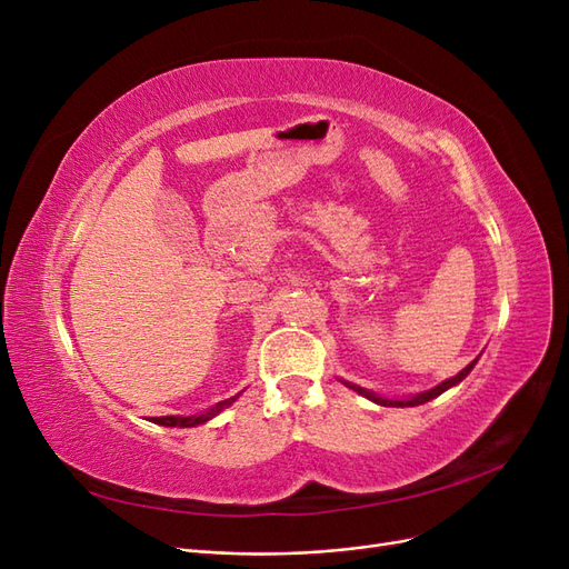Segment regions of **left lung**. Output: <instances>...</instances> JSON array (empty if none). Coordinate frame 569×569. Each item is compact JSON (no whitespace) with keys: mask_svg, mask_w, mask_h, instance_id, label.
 <instances>
[{"mask_svg":"<svg viewBox=\"0 0 569 569\" xmlns=\"http://www.w3.org/2000/svg\"><path fill=\"white\" fill-rule=\"evenodd\" d=\"M475 363L477 360H472V363L468 366V368H462L456 377H451V380H446V382H441V385H437L435 389H429V391H425V393H418V396H412V399H406V401H391V399H382V396H377V393H372V391H366V389H360V387H356V385H349L353 391H358V393H363L366 399H370V401H375V403H380V406H420V403H427V401H432V399H437L439 393H443L446 389H451V387H456L458 382H462L465 377L470 375V370L475 368Z\"/></svg>","mask_w":569,"mask_h":569,"instance_id":"1","label":"left lung"}]
</instances>
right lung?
Masks as SVG:
<instances>
[{"instance_id":"1","label":"right lung","mask_w":569,"mask_h":569,"mask_svg":"<svg viewBox=\"0 0 569 569\" xmlns=\"http://www.w3.org/2000/svg\"><path fill=\"white\" fill-rule=\"evenodd\" d=\"M234 399H237V396H232V399L220 401V403H216V408H211L209 412H201V416H194V418H176V416H163V418H153V422H157V425H166V427H197V425H203L206 420L216 418L218 412H220L222 408H226V406H230Z\"/></svg>"}]
</instances>
